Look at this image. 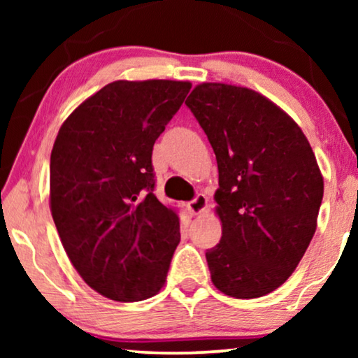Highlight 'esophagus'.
Here are the masks:
<instances>
[{
	"label": "esophagus",
	"instance_id": "obj_1",
	"mask_svg": "<svg viewBox=\"0 0 358 358\" xmlns=\"http://www.w3.org/2000/svg\"><path fill=\"white\" fill-rule=\"evenodd\" d=\"M207 205H208L207 197H205L203 194H199L197 197H195L194 200H190V202L187 203V210L192 215H199V213H202L205 208H207Z\"/></svg>",
	"mask_w": 358,
	"mask_h": 358
}]
</instances>
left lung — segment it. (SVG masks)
I'll list each match as a JSON object with an SVG mask.
<instances>
[{"label": "left lung", "mask_w": 358, "mask_h": 358, "mask_svg": "<svg viewBox=\"0 0 358 358\" xmlns=\"http://www.w3.org/2000/svg\"><path fill=\"white\" fill-rule=\"evenodd\" d=\"M218 164L222 239L205 252L213 285L259 298L282 285L315 236L324 180L287 112L248 87L202 83L185 101Z\"/></svg>", "instance_id": "8db88e82"}]
</instances>
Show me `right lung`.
<instances>
[{
  "mask_svg": "<svg viewBox=\"0 0 358 358\" xmlns=\"http://www.w3.org/2000/svg\"><path fill=\"white\" fill-rule=\"evenodd\" d=\"M189 81H114L63 122L50 156V210L73 267L92 290L141 301L163 288L180 241L156 199L153 145Z\"/></svg>",
  "mask_w": 358,
  "mask_h": 358,
  "instance_id": "obj_1",
  "label": "right lung"
}]
</instances>
